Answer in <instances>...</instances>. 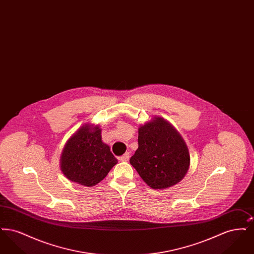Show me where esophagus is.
I'll list each match as a JSON object with an SVG mask.
<instances>
[{
  "mask_svg": "<svg viewBox=\"0 0 254 254\" xmlns=\"http://www.w3.org/2000/svg\"><path fill=\"white\" fill-rule=\"evenodd\" d=\"M119 160H120L121 162H127V161L129 160V153H128V152H126L123 156L120 157Z\"/></svg>",
  "mask_w": 254,
  "mask_h": 254,
  "instance_id": "esophagus-1",
  "label": "esophagus"
}]
</instances>
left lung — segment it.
Instances as JSON below:
<instances>
[{"label": "left lung", "mask_w": 254, "mask_h": 254, "mask_svg": "<svg viewBox=\"0 0 254 254\" xmlns=\"http://www.w3.org/2000/svg\"><path fill=\"white\" fill-rule=\"evenodd\" d=\"M138 145L129 163L151 189H169L188 173L190 165L188 145L163 117L155 115L139 127Z\"/></svg>", "instance_id": "left-lung-1"}]
</instances>
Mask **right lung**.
<instances>
[{
	"instance_id": "add662e5",
	"label": "right lung",
	"mask_w": 254,
	"mask_h": 254,
	"mask_svg": "<svg viewBox=\"0 0 254 254\" xmlns=\"http://www.w3.org/2000/svg\"><path fill=\"white\" fill-rule=\"evenodd\" d=\"M101 133L98 125L86 123L68 138L60 158L61 170L68 180L94 187L118 163Z\"/></svg>"
}]
</instances>
